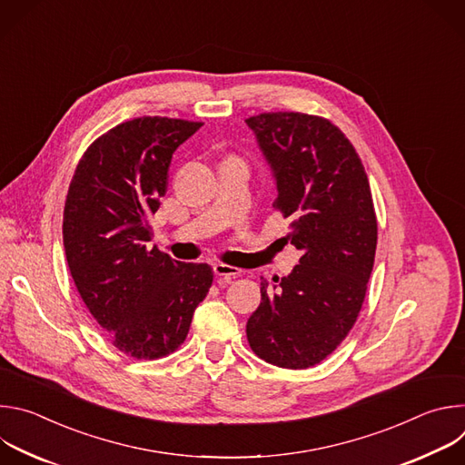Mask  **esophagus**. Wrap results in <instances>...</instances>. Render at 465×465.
Instances as JSON below:
<instances>
[{
    "mask_svg": "<svg viewBox=\"0 0 465 465\" xmlns=\"http://www.w3.org/2000/svg\"><path fill=\"white\" fill-rule=\"evenodd\" d=\"M213 272H215V276H217V280H219L221 285H226V283H230L233 278H237V276L242 274L241 269L232 267V264H224V262L213 264Z\"/></svg>",
    "mask_w": 465,
    "mask_h": 465,
    "instance_id": "1",
    "label": "esophagus"
}]
</instances>
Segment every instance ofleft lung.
I'll return each mask as SVG.
<instances>
[{
	"label": "left lung",
	"instance_id": "left-lung-1",
	"mask_svg": "<svg viewBox=\"0 0 465 465\" xmlns=\"http://www.w3.org/2000/svg\"><path fill=\"white\" fill-rule=\"evenodd\" d=\"M274 169V210L291 217L300 264L261 282V303L246 322L252 351L274 366L320 364L348 337L364 303L377 246V217L364 165L325 117L264 112L246 119Z\"/></svg>",
	"mask_w": 465,
	"mask_h": 465
}]
</instances>
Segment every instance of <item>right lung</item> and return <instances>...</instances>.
I'll return each instance as SVG.
<instances>
[{
  "instance_id": "right-lung-1",
  "label": "right lung",
  "mask_w": 465,
  "mask_h": 465,
  "mask_svg": "<svg viewBox=\"0 0 465 465\" xmlns=\"http://www.w3.org/2000/svg\"><path fill=\"white\" fill-rule=\"evenodd\" d=\"M203 126L160 115L115 124L83 154L64 206V248L75 287L112 346L154 361L176 351L212 283L206 262L147 248L180 143Z\"/></svg>"
}]
</instances>
